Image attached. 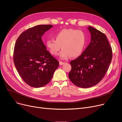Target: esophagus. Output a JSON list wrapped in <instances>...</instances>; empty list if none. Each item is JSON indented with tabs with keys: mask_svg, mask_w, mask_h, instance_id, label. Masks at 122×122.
Masks as SVG:
<instances>
[{
	"mask_svg": "<svg viewBox=\"0 0 122 122\" xmlns=\"http://www.w3.org/2000/svg\"><path fill=\"white\" fill-rule=\"evenodd\" d=\"M64 64H65V62H64L60 61V65H63Z\"/></svg>",
	"mask_w": 122,
	"mask_h": 122,
	"instance_id": "obj_1",
	"label": "esophagus"
}]
</instances>
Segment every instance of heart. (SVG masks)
I'll return each mask as SVG.
<instances>
[{"mask_svg":"<svg viewBox=\"0 0 122 122\" xmlns=\"http://www.w3.org/2000/svg\"><path fill=\"white\" fill-rule=\"evenodd\" d=\"M54 39L48 40L46 42V46L50 52L56 56L62 48L60 58L67 60L71 56L76 57L82 53L86 46V36L82 30L64 29L55 35Z\"/></svg>","mask_w":122,"mask_h":122,"instance_id":"obj_1","label":"heart"}]
</instances>
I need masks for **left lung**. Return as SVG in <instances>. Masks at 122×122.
Masks as SVG:
<instances>
[{"instance_id":"left-lung-1","label":"left lung","mask_w":122,"mask_h":122,"mask_svg":"<svg viewBox=\"0 0 122 122\" xmlns=\"http://www.w3.org/2000/svg\"><path fill=\"white\" fill-rule=\"evenodd\" d=\"M91 39L81 55L70 62L69 78L75 86L88 88L98 84L107 71L112 60V49L105 34L93 27L87 28Z\"/></svg>"}]
</instances>
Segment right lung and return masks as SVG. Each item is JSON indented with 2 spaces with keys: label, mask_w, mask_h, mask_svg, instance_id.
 Wrapping results in <instances>:
<instances>
[{
  "label": "right lung",
  "mask_w": 122,
  "mask_h": 122,
  "mask_svg": "<svg viewBox=\"0 0 122 122\" xmlns=\"http://www.w3.org/2000/svg\"><path fill=\"white\" fill-rule=\"evenodd\" d=\"M53 26L39 25L23 31L14 47V62L24 81L34 87L48 83L59 66L44 45L42 36Z\"/></svg>",
  "instance_id": "add662e5"
}]
</instances>
